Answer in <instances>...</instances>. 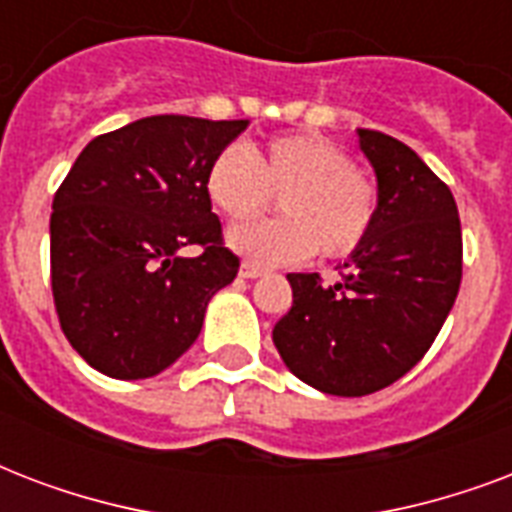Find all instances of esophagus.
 Segmentation results:
<instances>
[{
  "label": "esophagus",
  "mask_w": 512,
  "mask_h": 512,
  "mask_svg": "<svg viewBox=\"0 0 512 512\" xmlns=\"http://www.w3.org/2000/svg\"><path fill=\"white\" fill-rule=\"evenodd\" d=\"M264 272H267V269L259 267V264H253V261H243V264H240V275H243L245 280H256V277H261Z\"/></svg>",
  "instance_id": "obj_1"
}]
</instances>
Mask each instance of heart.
I'll use <instances>...</instances> for the list:
<instances>
[{
	"label": "heart",
	"instance_id": "1",
	"mask_svg": "<svg viewBox=\"0 0 512 512\" xmlns=\"http://www.w3.org/2000/svg\"><path fill=\"white\" fill-rule=\"evenodd\" d=\"M205 192L227 219H251L280 194L283 219L248 221L227 232L229 248L261 264H291L315 248L342 256L376 219L374 181L342 146L320 136H283L264 146H227L205 173Z\"/></svg>",
	"mask_w": 512,
	"mask_h": 512
}]
</instances>
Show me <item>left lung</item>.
<instances>
[{"instance_id": "8db88e82", "label": "left lung", "mask_w": 512, "mask_h": 512, "mask_svg": "<svg viewBox=\"0 0 512 512\" xmlns=\"http://www.w3.org/2000/svg\"><path fill=\"white\" fill-rule=\"evenodd\" d=\"M376 173V219L344 261L342 280L291 272L293 307L272 331L293 376L339 398L398 382L425 358L462 280L454 194L398 138L358 128Z\"/></svg>"}]
</instances>
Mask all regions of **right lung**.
I'll use <instances>...</instances> for the list:
<instances>
[{"label":"right lung","mask_w":512,"mask_h":512,"mask_svg":"<svg viewBox=\"0 0 512 512\" xmlns=\"http://www.w3.org/2000/svg\"><path fill=\"white\" fill-rule=\"evenodd\" d=\"M248 120L157 114L93 138L55 192L50 275L71 347L112 379H149L200 336L237 277L205 173ZM202 244L200 257H181Z\"/></svg>","instance_id":"right-lung-1"}]
</instances>
